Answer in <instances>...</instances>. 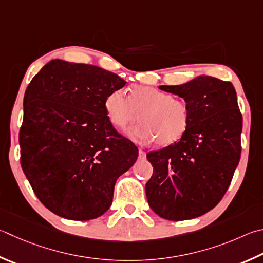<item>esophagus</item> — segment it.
Masks as SVG:
<instances>
[{
	"mask_svg": "<svg viewBox=\"0 0 263 263\" xmlns=\"http://www.w3.org/2000/svg\"><path fill=\"white\" fill-rule=\"evenodd\" d=\"M139 159L140 160H145L146 159V153L142 151V149H139Z\"/></svg>",
	"mask_w": 263,
	"mask_h": 263,
	"instance_id": "esophagus-1",
	"label": "esophagus"
}]
</instances>
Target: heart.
Segmentation results:
<instances>
[{"instance_id": "1", "label": "heart", "mask_w": 263, "mask_h": 263, "mask_svg": "<svg viewBox=\"0 0 263 263\" xmlns=\"http://www.w3.org/2000/svg\"><path fill=\"white\" fill-rule=\"evenodd\" d=\"M104 110L109 122L118 130H125L140 118L141 123L127 131L128 138L136 142L154 140L157 146L178 141L191 122L187 102L142 85L132 86L128 98L122 89L111 90L104 99Z\"/></svg>"}]
</instances>
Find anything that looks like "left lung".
Segmentation results:
<instances>
[{
    "label": "left lung",
    "mask_w": 263,
    "mask_h": 263,
    "mask_svg": "<svg viewBox=\"0 0 263 263\" xmlns=\"http://www.w3.org/2000/svg\"><path fill=\"white\" fill-rule=\"evenodd\" d=\"M160 88L187 102L191 122L179 141L147 153L153 165L147 201L162 218L185 221L212 211L230 186L241 154L242 116L230 82L201 76Z\"/></svg>",
    "instance_id": "8db88e82"
}]
</instances>
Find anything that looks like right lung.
Here are the masks:
<instances>
[{
	"label": "right lung",
	"instance_id": "right-lung-1",
	"mask_svg": "<svg viewBox=\"0 0 263 263\" xmlns=\"http://www.w3.org/2000/svg\"><path fill=\"white\" fill-rule=\"evenodd\" d=\"M125 84L99 66L54 60L27 86L21 164L37 199L61 217L88 221L103 215L117 178L139 155L104 110L108 93Z\"/></svg>",
	"mask_w": 263,
	"mask_h": 263
}]
</instances>
